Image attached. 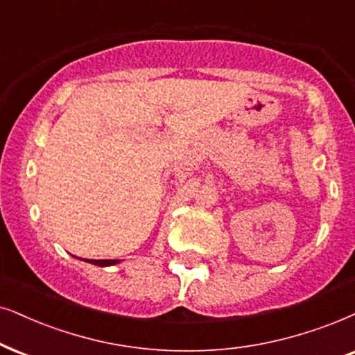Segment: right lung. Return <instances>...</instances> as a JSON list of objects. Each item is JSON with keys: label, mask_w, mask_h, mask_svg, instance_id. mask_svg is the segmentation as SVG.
Listing matches in <instances>:
<instances>
[{"label": "right lung", "mask_w": 355, "mask_h": 355, "mask_svg": "<svg viewBox=\"0 0 355 355\" xmlns=\"http://www.w3.org/2000/svg\"><path fill=\"white\" fill-rule=\"evenodd\" d=\"M85 262L95 263V266H98V267H110V266H116V263H119L121 260H118V259H113V260H87V259H85Z\"/></svg>", "instance_id": "1"}]
</instances>
